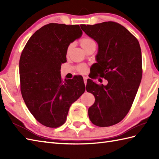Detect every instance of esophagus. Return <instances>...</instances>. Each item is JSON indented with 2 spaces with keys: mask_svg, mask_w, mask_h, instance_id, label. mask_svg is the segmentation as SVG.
Instances as JSON below:
<instances>
[{
  "mask_svg": "<svg viewBox=\"0 0 159 159\" xmlns=\"http://www.w3.org/2000/svg\"><path fill=\"white\" fill-rule=\"evenodd\" d=\"M83 80H84V83H85V85H86V84H87V78L86 76H83Z\"/></svg>",
  "mask_w": 159,
  "mask_h": 159,
  "instance_id": "1",
  "label": "esophagus"
}]
</instances>
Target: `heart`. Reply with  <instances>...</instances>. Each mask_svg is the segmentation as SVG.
Segmentation results:
<instances>
[{
    "label": "heart",
    "mask_w": 159,
    "mask_h": 159,
    "mask_svg": "<svg viewBox=\"0 0 159 159\" xmlns=\"http://www.w3.org/2000/svg\"><path fill=\"white\" fill-rule=\"evenodd\" d=\"M80 46L83 47V48L84 50H86L91 45L95 44V42H94L93 40L92 39L88 38V37H85V38H83L81 39H80ZM72 46H73L72 43H70V44L68 45V46H67V50H66L67 54H68L70 52V50L72 48ZM79 70L80 72L84 73L87 71V67L85 66L80 65L79 66Z\"/></svg>",
    "instance_id": "obj_1"
}]
</instances>
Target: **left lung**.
<instances>
[{
    "instance_id": "left-lung-1",
    "label": "left lung",
    "mask_w": 159,
    "mask_h": 159,
    "mask_svg": "<svg viewBox=\"0 0 159 159\" xmlns=\"http://www.w3.org/2000/svg\"><path fill=\"white\" fill-rule=\"evenodd\" d=\"M83 31L98 44L93 73L107 80V85L87 81L86 89L95 97L88 109L90 121L100 127L119 123L133 103L142 77L139 43L128 30L115 22L81 25Z\"/></svg>"
}]
</instances>
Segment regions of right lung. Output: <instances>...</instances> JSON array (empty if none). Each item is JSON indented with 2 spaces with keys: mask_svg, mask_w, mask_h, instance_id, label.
<instances>
[{
  "mask_svg": "<svg viewBox=\"0 0 159 159\" xmlns=\"http://www.w3.org/2000/svg\"><path fill=\"white\" fill-rule=\"evenodd\" d=\"M82 33L79 25L48 24L30 38L20 56L23 100L36 120L46 127L62 126L71 104L85 92L83 77L63 80L60 74L67 46Z\"/></svg>",
  "mask_w": 159,
  "mask_h": 159,
  "instance_id": "add662e5",
  "label": "right lung"
}]
</instances>
